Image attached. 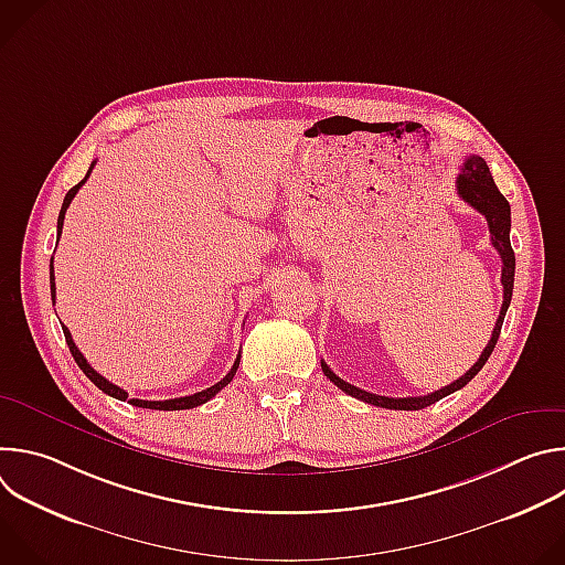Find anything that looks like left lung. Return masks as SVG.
Returning <instances> with one entry per match:
<instances>
[{
    "mask_svg": "<svg viewBox=\"0 0 565 565\" xmlns=\"http://www.w3.org/2000/svg\"><path fill=\"white\" fill-rule=\"evenodd\" d=\"M456 190H458V196L469 203L473 210H478L482 216L488 218V225H490V236H492V246L497 248V253L501 255V262H503V270H501V284H503V306H501V312H499V319H497V327L492 331V338L488 342V347L482 349L478 362L465 373L460 375L456 382L434 391V393H427V395H418V397H386V395H375V393H369V391H362L349 382H344L342 377H338L327 362H321V371H324V375L335 384L340 386L344 393L362 399V402H369V405H375V407H382V409H399V412H416V409H425L429 405H434V402L443 399L445 395L462 388L482 366H486L488 358L492 355L497 342H499V335H501V327H503V319H505V312H508V306L512 301V288H514V266H516V259H514V250H512V244H510V225H512V214H510V203L508 199L499 192L492 174H490V168L486 160H482L480 156L471 153L465 158V166L456 179Z\"/></svg>",
    "mask_w": 565,
    "mask_h": 565,
    "instance_id": "1",
    "label": "left lung"
}]
</instances>
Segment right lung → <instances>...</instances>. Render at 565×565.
<instances>
[{
  "instance_id": "1",
  "label": "right lung",
  "mask_w": 565,
  "mask_h": 565,
  "mask_svg": "<svg viewBox=\"0 0 565 565\" xmlns=\"http://www.w3.org/2000/svg\"><path fill=\"white\" fill-rule=\"evenodd\" d=\"M92 170H94V166L89 168V172H87V177H85L83 181H79L75 188H71V190L66 192L64 203H62V210H60V216H57V238H60V234H62V223H64L66 207L71 205V201H73V196L77 194V190L87 183V179H89ZM51 297H53V303H55V275H53V259H51ZM62 331H64V338H66V344H68V351H71L73 360L77 362V366L83 369V373H85V375H87V377H89V380H92L100 391H105L107 395H111V397H116V399H129V405H134V407H142V409L181 412V409H194V407L203 405V402H207L210 397H214L223 386H227V384L232 382V377H234V373H236V369H238V360H241V358H236V362L232 364V369L227 371V375H225L221 382H216V384H212V386H207V388H203V391H199V393H194V395L172 397V399H138V397H129V393H127L125 388H120V386L111 384L107 377H103L98 371H94V369H92V364L85 360V355L77 351V347H75V342H73L71 333H68V329H66V327H62Z\"/></svg>"
}]
</instances>
